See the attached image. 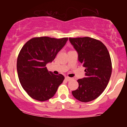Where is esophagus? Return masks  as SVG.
Returning a JSON list of instances; mask_svg holds the SVG:
<instances>
[{"label": "esophagus", "instance_id": "obj_1", "mask_svg": "<svg viewBox=\"0 0 127 127\" xmlns=\"http://www.w3.org/2000/svg\"><path fill=\"white\" fill-rule=\"evenodd\" d=\"M65 80H66V81H71V80L72 79V78H69V77H68V76L65 77Z\"/></svg>", "mask_w": 127, "mask_h": 127}]
</instances>
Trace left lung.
Returning a JSON list of instances; mask_svg holds the SVG:
<instances>
[{
  "label": "left lung",
  "instance_id": "8db88e82",
  "mask_svg": "<svg viewBox=\"0 0 127 127\" xmlns=\"http://www.w3.org/2000/svg\"><path fill=\"white\" fill-rule=\"evenodd\" d=\"M69 40L78 54V61L85 67V78L78 80L79 87L72 91L79 101L89 102L102 94L112 74V62L107 48L100 40L90 37Z\"/></svg>",
  "mask_w": 127,
  "mask_h": 127
}]
</instances>
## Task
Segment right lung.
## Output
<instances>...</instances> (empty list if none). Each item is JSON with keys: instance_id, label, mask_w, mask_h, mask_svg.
I'll return each mask as SVG.
<instances>
[{"instance_id": "1", "label": "right lung", "mask_w": 127, "mask_h": 127, "mask_svg": "<svg viewBox=\"0 0 127 127\" xmlns=\"http://www.w3.org/2000/svg\"><path fill=\"white\" fill-rule=\"evenodd\" d=\"M67 40V37H34L21 48L17 59V73L22 87L32 98L40 101L49 100L63 82V75L49 72L46 65L55 59Z\"/></svg>"}]
</instances>
